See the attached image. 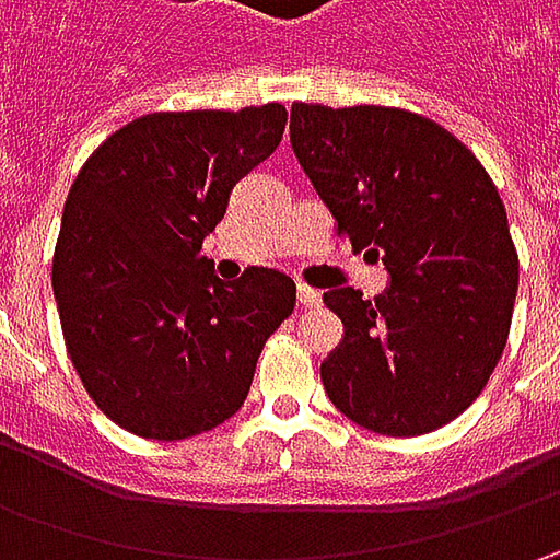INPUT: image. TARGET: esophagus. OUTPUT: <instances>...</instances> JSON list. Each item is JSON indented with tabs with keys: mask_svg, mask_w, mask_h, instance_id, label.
<instances>
[{
	"mask_svg": "<svg viewBox=\"0 0 560 560\" xmlns=\"http://www.w3.org/2000/svg\"><path fill=\"white\" fill-rule=\"evenodd\" d=\"M295 295H299V305H302V308H314V305H320V292L312 290V287H305V283L295 290Z\"/></svg>",
	"mask_w": 560,
	"mask_h": 560,
	"instance_id": "34e87169",
	"label": "esophagus"
}]
</instances>
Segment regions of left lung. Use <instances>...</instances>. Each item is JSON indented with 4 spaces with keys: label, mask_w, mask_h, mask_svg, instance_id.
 I'll return each instance as SVG.
<instances>
[{
    "label": "left lung",
    "mask_w": 560,
    "mask_h": 560,
    "mask_svg": "<svg viewBox=\"0 0 560 560\" xmlns=\"http://www.w3.org/2000/svg\"><path fill=\"white\" fill-rule=\"evenodd\" d=\"M290 142L336 230L389 273L374 299L324 292L342 320L327 396L383 436L440 430L483 393L511 327L517 252L499 189L462 140L401 108L295 102Z\"/></svg>",
    "instance_id": "8db88e82"
}]
</instances>
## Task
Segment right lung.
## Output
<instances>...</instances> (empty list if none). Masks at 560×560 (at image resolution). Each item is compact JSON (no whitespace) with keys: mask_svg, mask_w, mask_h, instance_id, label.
I'll list each match as a JSON object with an SVG mask.
<instances>
[{"mask_svg":"<svg viewBox=\"0 0 560 560\" xmlns=\"http://www.w3.org/2000/svg\"><path fill=\"white\" fill-rule=\"evenodd\" d=\"M287 108L159 112L130 120L80 167L55 246L68 355L98 408L174 442L233 418L295 283L248 268L226 283L202 255L233 186L280 145Z\"/></svg>","mask_w":560,"mask_h":560,"instance_id":"add662e5","label":"right lung"}]
</instances>
